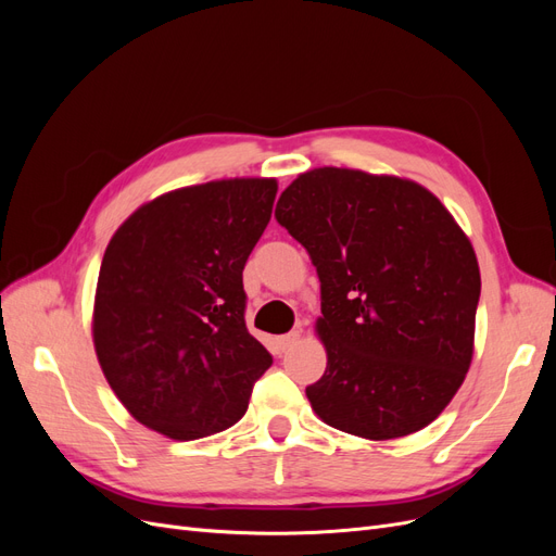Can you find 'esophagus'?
I'll return each instance as SVG.
<instances>
[{
  "instance_id": "34e87169",
  "label": "esophagus",
  "mask_w": 556,
  "mask_h": 556,
  "mask_svg": "<svg viewBox=\"0 0 556 556\" xmlns=\"http://www.w3.org/2000/svg\"><path fill=\"white\" fill-rule=\"evenodd\" d=\"M299 331H290V333H282V336H278V339H276V345L285 352V350H290L296 341H299Z\"/></svg>"
}]
</instances>
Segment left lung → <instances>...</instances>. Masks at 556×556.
<instances>
[{"label": "left lung", "instance_id": "8db88e82", "mask_svg": "<svg viewBox=\"0 0 556 556\" xmlns=\"http://www.w3.org/2000/svg\"><path fill=\"white\" fill-rule=\"evenodd\" d=\"M276 220L323 290L327 371L306 387L313 410L371 441L425 429L473 357L480 268L466 233L422 185L336 166L301 174Z\"/></svg>", "mask_w": 556, "mask_h": 556}]
</instances>
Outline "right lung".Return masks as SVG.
Instances as JSON below:
<instances>
[{
    "label": "right lung",
    "mask_w": 556,
    "mask_h": 556,
    "mask_svg": "<svg viewBox=\"0 0 556 556\" xmlns=\"http://www.w3.org/2000/svg\"><path fill=\"white\" fill-rule=\"evenodd\" d=\"M271 178L162 194L113 233L94 299V350L115 396L174 441L237 425L274 364L245 327L243 266L271 220Z\"/></svg>",
    "instance_id": "add662e5"
}]
</instances>
